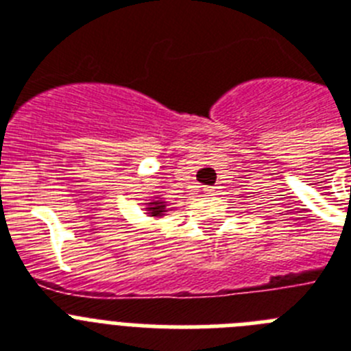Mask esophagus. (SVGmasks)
I'll return each mask as SVG.
<instances>
[{
	"mask_svg": "<svg viewBox=\"0 0 351 351\" xmlns=\"http://www.w3.org/2000/svg\"><path fill=\"white\" fill-rule=\"evenodd\" d=\"M204 191H207L209 195H216V191H218V186H209V188H206Z\"/></svg>",
	"mask_w": 351,
	"mask_h": 351,
	"instance_id": "esophagus-1",
	"label": "esophagus"
}]
</instances>
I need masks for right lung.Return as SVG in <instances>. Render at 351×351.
<instances>
[{
	"label": "right lung",
	"mask_w": 351,
	"mask_h": 351,
	"mask_svg": "<svg viewBox=\"0 0 351 351\" xmlns=\"http://www.w3.org/2000/svg\"><path fill=\"white\" fill-rule=\"evenodd\" d=\"M147 210H149V214H151V216H161V214L165 213V204H163V202H151V204H149Z\"/></svg>",
	"instance_id": "add662e5"
}]
</instances>
